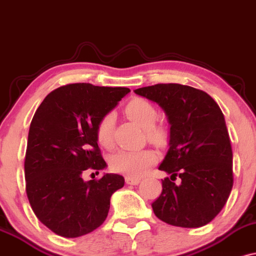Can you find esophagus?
<instances>
[{"instance_id": "34e87169", "label": "esophagus", "mask_w": 256, "mask_h": 256, "mask_svg": "<svg viewBox=\"0 0 256 256\" xmlns=\"http://www.w3.org/2000/svg\"><path fill=\"white\" fill-rule=\"evenodd\" d=\"M140 182V178L138 177H132V176H126V183L130 186H135Z\"/></svg>"}]
</instances>
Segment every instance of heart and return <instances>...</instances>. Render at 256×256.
<instances>
[{
	"label": "heart",
	"mask_w": 256,
	"mask_h": 256,
	"mask_svg": "<svg viewBox=\"0 0 256 256\" xmlns=\"http://www.w3.org/2000/svg\"><path fill=\"white\" fill-rule=\"evenodd\" d=\"M126 112L133 121L146 129V136L153 142L160 144L165 141L168 132L163 126L156 124L158 121V111L151 102L144 98H134L126 105ZM114 127L115 115L106 112L99 117L96 123V139L103 147L110 148L114 145ZM157 160V156L151 150L129 151L122 150L116 152L110 159L112 170L126 174L132 177H140Z\"/></svg>",
	"instance_id": "heart-1"
}]
</instances>
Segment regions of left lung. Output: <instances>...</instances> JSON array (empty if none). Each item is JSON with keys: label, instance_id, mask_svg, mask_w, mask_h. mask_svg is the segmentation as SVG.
<instances>
[{"label": "left lung", "instance_id": "1", "mask_svg": "<svg viewBox=\"0 0 256 256\" xmlns=\"http://www.w3.org/2000/svg\"><path fill=\"white\" fill-rule=\"evenodd\" d=\"M135 93L160 105L170 123L169 151L159 165L170 177L162 180L153 212L174 226L208 224L234 184L232 150L220 108L206 92L180 84H157Z\"/></svg>", "mask_w": 256, "mask_h": 256}]
</instances>
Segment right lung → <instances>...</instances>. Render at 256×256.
Here are the masks:
<instances>
[{
	"label": "right lung",
	"instance_id": "right-lung-1",
	"mask_svg": "<svg viewBox=\"0 0 256 256\" xmlns=\"http://www.w3.org/2000/svg\"><path fill=\"white\" fill-rule=\"evenodd\" d=\"M130 90L69 84L54 90L30 126L25 156L26 194L39 220L56 235L74 238L106 219L110 198L124 178L106 174L84 181L87 170L104 169L96 123Z\"/></svg>",
	"mask_w": 256,
	"mask_h": 256
}]
</instances>
